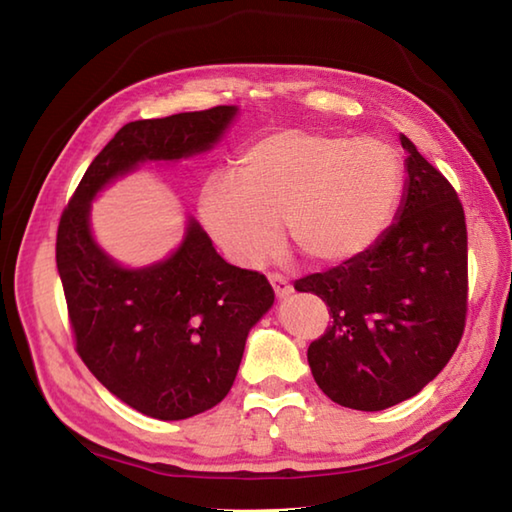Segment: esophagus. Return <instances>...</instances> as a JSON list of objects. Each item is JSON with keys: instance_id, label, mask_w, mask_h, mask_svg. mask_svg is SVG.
Instances as JSON below:
<instances>
[{"instance_id": "esophagus-1", "label": "esophagus", "mask_w": 512, "mask_h": 512, "mask_svg": "<svg viewBox=\"0 0 512 512\" xmlns=\"http://www.w3.org/2000/svg\"><path fill=\"white\" fill-rule=\"evenodd\" d=\"M268 282H271L275 296L280 298V300L291 296V293H293V287L289 284L287 277H282V275H268Z\"/></svg>"}]
</instances>
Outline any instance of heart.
Masks as SVG:
<instances>
[{
  "label": "heart",
  "mask_w": 512,
  "mask_h": 512,
  "mask_svg": "<svg viewBox=\"0 0 512 512\" xmlns=\"http://www.w3.org/2000/svg\"><path fill=\"white\" fill-rule=\"evenodd\" d=\"M404 167L391 144L284 128L239 155L237 183L212 178L201 219L225 255L259 266L289 244L316 266H336L375 244L400 201Z\"/></svg>",
  "instance_id": "b5f03b06"
}]
</instances>
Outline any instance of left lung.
<instances>
[{"mask_svg":"<svg viewBox=\"0 0 512 512\" xmlns=\"http://www.w3.org/2000/svg\"><path fill=\"white\" fill-rule=\"evenodd\" d=\"M406 183L395 221L366 253L296 282L332 325L307 361L329 400L384 411L418 395L447 366L467 311V230L454 187L406 135Z\"/></svg>","mask_w":512,"mask_h":512,"instance_id":"8db88e82","label":"left lung"}]
</instances>
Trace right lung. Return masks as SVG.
Wrapping results in <instances>:
<instances>
[{"label": "right lung", "instance_id": "right-lung-1", "mask_svg": "<svg viewBox=\"0 0 512 512\" xmlns=\"http://www.w3.org/2000/svg\"><path fill=\"white\" fill-rule=\"evenodd\" d=\"M237 112L216 106L131 121L92 160L60 216L56 266L76 352L112 395L155 420L192 418L230 393L248 332L275 293L262 273L225 262L192 216L171 255L119 264L92 235V201L144 162L214 149Z\"/></svg>", "mask_w": 512, "mask_h": 512}]
</instances>
